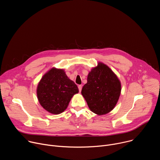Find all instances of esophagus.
Wrapping results in <instances>:
<instances>
[{
    "mask_svg": "<svg viewBox=\"0 0 160 160\" xmlns=\"http://www.w3.org/2000/svg\"><path fill=\"white\" fill-rule=\"evenodd\" d=\"M78 90H79V92H81V90H82V86L81 85H79L78 86Z\"/></svg>",
    "mask_w": 160,
    "mask_h": 160,
    "instance_id": "1",
    "label": "esophagus"
}]
</instances>
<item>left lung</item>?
<instances>
[{"mask_svg": "<svg viewBox=\"0 0 160 160\" xmlns=\"http://www.w3.org/2000/svg\"><path fill=\"white\" fill-rule=\"evenodd\" d=\"M121 93V83L117 76L102 62L92 68L87 83L82 90L89 109L98 115L108 113L115 107Z\"/></svg>", "mask_w": 160, "mask_h": 160, "instance_id": "left-lung-1", "label": "left lung"}]
</instances>
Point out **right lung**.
<instances>
[{
	"instance_id": "1",
	"label": "right lung",
	"mask_w": 160,
	"mask_h": 160,
	"mask_svg": "<svg viewBox=\"0 0 160 160\" xmlns=\"http://www.w3.org/2000/svg\"><path fill=\"white\" fill-rule=\"evenodd\" d=\"M78 92L73 81L62 69L52 68L41 78L37 88L40 105L50 113L58 115L68 107L72 97Z\"/></svg>"
}]
</instances>
